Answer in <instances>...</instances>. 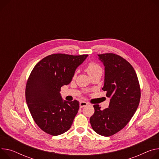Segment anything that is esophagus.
Segmentation results:
<instances>
[{"mask_svg":"<svg viewBox=\"0 0 159 159\" xmlns=\"http://www.w3.org/2000/svg\"><path fill=\"white\" fill-rule=\"evenodd\" d=\"M88 104V103L87 102H84V101H81V102H80V108H83V107H84L85 106H87Z\"/></svg>","mask_w":159,"mask_h":159,"instance_id":"34e87169","label":"esophagus"}]
</instances>
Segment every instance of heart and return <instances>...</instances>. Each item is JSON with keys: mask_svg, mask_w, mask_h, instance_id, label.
<instances>
[{"mask_svg": "<svg viewBox=\"0 0 159 159\" xmlns=\"http://www.w3.org/2000/svg\"><path fill=\"white\" fill-rule=\"evenodd\" d=\"M86 71H87L88 74L89 75V76L95 74L96 73H99V72H102V68L98 63L94 61L89 62L85 68ZM77 74V71L74 73V76H75Z\"/></svg>", "mask_w": 159, "mask_h": 159, "instance_id": "obj_1", "label": "heart"}]
</instances>
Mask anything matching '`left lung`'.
Masks as SVG:
<instances>
[{
    "mask_svg": "<svg viewBox=\"0 0 159 159\" xmlns=\"http://www.w3.org/2000/svg\"><path fill=\"white\" fill-rule=\"evenodd\" d=\"M105 67V84L102 89L110 98L108 108L101 110L94 105L90 118L94 131L110 136L122 130L135 113L140 101L141 89L136 71L126 60L113 53L98 54Z\"/></svg>",
    "mask_w": 159,
    "mask_h": 159,
    "instance_id": "8db88e82",
    "label": "left lung"
}]
</instances>
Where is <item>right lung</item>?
<instances>
[{"label":"right lung","instance_id":"1","mask_svg":"<svg viewBox=\"0 0 159 159\" xmlns=\"http://www.w3.org/2000/svg\"><path fill=\"white\" fill-rule=\"evenodd\" d=\"M88 56L52 54L33 68L26 85V102L35 122L45 133L57 136L71 127L79 102H63L60 92L63 85L71 82L76 68Z\"/></svg>","mask_w":159,"mask_h":159}]
</instances>
